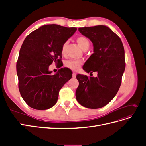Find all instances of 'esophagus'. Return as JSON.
<instances>
[{
	"label": "esophagus",
	"instance_id": "esophagus-1",
	"mask_svg": "<svg viewBox=\"0 0 146 146\" xmlns=\"http://www.w3.org/2000/svg\"><path fill=\"white\" fill-rule=\"evenodd\" d=\"M72 77L73 78H76V72H73V74H72Z\"/></svg>",
	"mask_w": 146,
	"mask_h": 146
}]
</instances>
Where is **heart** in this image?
Segmentation results:
<instances>
[{
    "label": "heart",
    "instance_id": "b5f03b06",
    "mask_svg": "<svg viewBox=\"0 0 146 146\" xmlns=\"http://www.w3.org/2000/svg\"><path fill=\"white\" fill-rule=\"evenodd\" d=\"M76 41L78 46L83 50H86L90 46V42L88 38L85 36H78L76 39ZM68 46V42H65L61 47V54L65 55L66 54V48ZM83 63L82 60H69L66 61L64 66L67 68L71 69L72 70H77L80 68Z\"/></svg>",
    "mask_w": 146,
    "mask_h": 146
}]
</instances>
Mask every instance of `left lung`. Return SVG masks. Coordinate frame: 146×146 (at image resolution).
<instances>
[{
	"label": "left lung",
	"mask_w": 146,
	"mask_h": 146,
	"mask_svg": "<svg viewBox=\"0 0 146 146\" xmlns=\"http://www.w3.org/2000/svg\"><path fill=\"white\" fill-rule=\"evenodd\" d=\"M78 31L94 46V54L83 69L88 73L97 72L98 76L77 75L76 99L85 107L102 108L115 97L121 86L125 68L124 48L120 38L105 25L80 27Z\"/></svg>",
	"instance_id": "obj_1"
}]
</instances>
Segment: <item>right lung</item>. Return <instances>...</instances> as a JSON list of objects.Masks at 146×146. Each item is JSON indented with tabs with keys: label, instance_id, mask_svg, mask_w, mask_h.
<instances>
[{
	"label": "right lung",
	"instance_id": "obj_1",
	"mask_svg": "<svg viewBox=\"0 0 146 146\" xmlns=\"http://www.w3.org/2000/svg\"><path fill=\"white\" fill-rule=\"evenodd\" d=\"M76 27L56 24L41 26L25 38L16 63L20 94L29 107L38 110L52 107L59 91L72 77L68 68H61L55 74L48 70L55 62L61 68V47L76 32Z\"/></svg>",
	"mask_w": 146,
	"mask_h": 146
}]
</instances>
